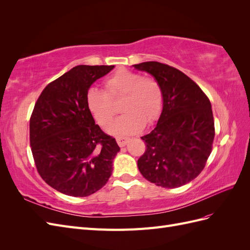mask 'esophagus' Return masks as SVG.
<instances>
[{
  "label": "esophagus",
  "mask_w": 250,
  "mask_h": 250,
  "mask_svg": "<svg viewBox=\"0 0 250 250\" xmlns=\"http://www.w3.org/2000/svg\"><path fill=\"white\" fill-rule=\"evenodd\" d=\"M116 140H117V143H118V145H119L120 147L126 146L127 143H128V139H127V138H124V137H117Z\"/></svg>",
  "instance_id": "obj_1"
}]
</instances>
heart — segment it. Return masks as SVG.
I'll use <instances>...</instances> for the list:
<instances>
[{
  "instance_id": "b5f03b06",
  "label": "heart",
  "mask_w": 250,
  "mask_h": 250,
  "mask_svg": "<svg viewBox=\"0 0 250 250\" xmlns=\"http://www.w3.org/2000/svg\"><path fill=\"white\" fill-rule=\"evenodd\" d=\"M105 92L90 87L85 97L86 106L101 127H107L116 110L111 101L122 97L121 110L125 113L113 123L109 131L115 134H133L158 119L163 108V92L157 81L129 70L121 69L104 81Z\"/></svg>"
}]
</instances>
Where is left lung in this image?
Returning <instances> with one entry per match:
<instances>
[{
	"mask_svg": "<svg viewBox=\"0 0 250 250\" xmlns=\"http://www.w3.org/2000/svg\"><path fill=\"white\" fill-rule=\"evenodd\" d=\"M152 75L163 92V109L154 129L141 139L146 151L138 161L142 175L158 187L174 188L197 177L215 138L208 98L175 67L157 62L133 64Z\"/></svg>",
	"mask_w": 250,
	"mask_h": 250,
	"instance_id": "obj_1",
	"label": "left lung"
}]
</instances>
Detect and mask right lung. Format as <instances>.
I'll use <instances>...</instances> for the list:
<instances>
[{
    "mask_svg": "<svg viewBox=\"0 0 250 250\" xmlns=\"http://www.w3.org/2000/svg\"><path fill=\"white\" fill-rule=\"evenodd\" d=\"M115 65H77L44 87L30 118V145L42 178L56 191L86 197L108 181L120 151L87 109L93 83Z\"/></svg>",
    "mask_w": 250,
    "mask_h": 250,
    "instance_id": "right-lung-1",
    "label": "right lung"
}]
</instances>
